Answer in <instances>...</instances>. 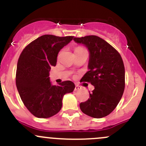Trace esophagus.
I'll list each match as a JSON object with an SVG mask.
<instances>
[{
  "label": "esophagus",
  "mask_w": 146,
  "mask_h": 146,
  "mask_svg": "<svg viewBox=\"0 0 146 146\" xmlns=\"http://www.w3.org/2000/svg\"><path fill=\"white\" fill-rule=\"evenodd\" d=\"M81 87L79 86H78V85H76L75 86V88H74V91H79V90H81Z\"/></svg>",
  "instance_id": "34e87169"
}]
</instances>
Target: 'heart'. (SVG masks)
Here are the masks:
<instances>
[{"label": "heart", "instance_id": "obj_1", "mask_svg": "<svg viewBox=\"0 0 146 146\" xmlns=\"http://www.w3.org/2000/svg\"><path fill=\"white\" fill-rule=\"evenodd\" d=\"M79 49H83V48H77L76 50H79Z\"/></svg>", "mask_w": 146, "mask_h": 146}]
</instances>
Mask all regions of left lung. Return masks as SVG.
<instances>
[{
	"label": "left lung",
	"mask_w": 146,
	"mask_h": 146,
	"mask_svg": "<svg viewBox=\"0 0 146 146\" xmlns=\"http://www.w3.org/2000/svg\"><path fill=\"white\" fill-rule=\"evenodd\" d=\"M89 52L87 72L82 79L95 89L89 98L80 103V109L94 118H102L115 110L121 98L125 86V70L120 54L108 42L96 36L74 38Z\"/></svg>",
	"instance_id": "left-lung-1"
}]
</instances>
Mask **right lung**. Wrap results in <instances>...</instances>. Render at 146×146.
<instances>
[{
  "label": "right lung",
  "instance_id": "add662e5",
  "mask_svg": "<svg viewBox=\"0 0 146 146\" xmlns=\"http://www.w3.org/2000/svg\"><path fill=\"white\" fill-rule=\"evenodd\" d=\"M73 36L46 34L22 50L17 65L16 86L22 102L38 118H48L61 110L66 94L73 92L74 84L65 81L58 86L50 81V69L57 63L58 52Z\"/></svg>",
  "mask_w": 146,
  "mask_h": 146
}]
</instances>
